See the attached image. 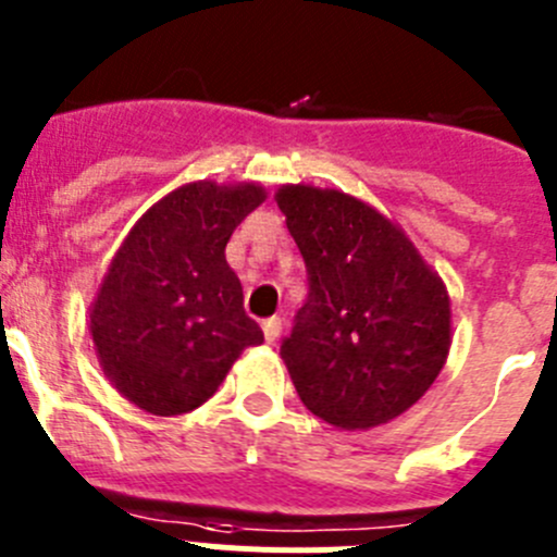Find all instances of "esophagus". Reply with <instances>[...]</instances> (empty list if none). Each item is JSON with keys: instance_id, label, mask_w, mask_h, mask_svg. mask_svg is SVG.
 I'll use <instances>...</instances> for the list:
<instances>
[{"instance_id": "esophagus-1", "label": "esophagus", "mask_w": 557, "mask_h": 557, "mask_svg": "<svg viewBox=\"0 0 557 557\" xmlns=\"http://www.w3.org/2000/svg\"><path fill=\"white\" fill-rule=\"evenodd\" d=\"M262 331H264V339L275 342L278 339V334H282V318H268L262 323Z\"/></svg>"}]
</instances>
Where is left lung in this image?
Wrapping results in <instances>:
<instances>
[{
    "mask_svg": "<svg viewBox=\"0 0 557 557\" xmlns=\"http://www.w3.org/2000/svg\"><path fill=\"white\" fill-rule=\"evenodd\" d=\"M306 264L304 306L282 359L298 397L336 428L400 417L436 381L450 350V298L406 234L354 196L282 187Z\"/></svg>",
    "mask_w": 557,
    "mask_h": 557,
    "instance_id": "8db88e82",
    "label": "left lung"
}]
</instances>
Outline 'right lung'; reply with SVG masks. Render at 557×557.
Instances as JSON below:
<instances>
[{"label":"right lung","instance_id":"1","mask_svg":"<svg viewBox=\"0 0 557 557\" xmlns=\"http://www.w3.org/2000/svg\"><path fill=\"white\" fill-rule=\"evenodd\" d=\"M262 201L257 185L178 187L112 259L90 334L107 379L143 411L187 414L215 395L245 348L262 345L226 262L228 237Z\"/></svg>","mask_w":557,"mask_h":557}]
</instances>
